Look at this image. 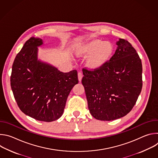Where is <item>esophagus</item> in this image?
I'll return each mask as SVG.
<instances>
[{"label":"esophagus","mask_w":158,"mask_h":158,"mask_svg":"<svg viewBox=\"0 0 158 158\" xmlns=\"http://www.w3.org/2000/svg\"><path fill=\"white\" fill-rule=\"evenodd\" d=\"M82 77H83L82 73H81V72H79V73H78V79H79V82H81V81Z\"/></svg>","instance_id":"esophagus-1"}]
</instances>
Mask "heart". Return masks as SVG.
<instances>
[{
  "label": "heart",
  "instance_id": "obj_1",
  "mask_svg": "<svg viewBox=\"0 0 158 158\" xmlns=\"http://www.w3.org/2000/svg\"><path fill=\"white\" fill-rule=\"evenodd\" d=\"M114 45L110 42H104L101 39H94L89 42L78 45L76 48L77 57H86L87 65L93 69H96L105 64L113 54Z\"/></svg>",
  "mask_w": 158,
  "mask_h": 158
}]
</instances>
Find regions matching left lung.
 <instances>
[{"mask_svg":"<svg viewBox=\"0 0 158 158\" xmlns=\"http://www.w3.org/2000/svg\"><path fill=\"white\" fill-rule=\"evenodd\" d=\"M114 54L96 69H82V84L90 113L112 121L132 110L143 87L141 60L128 40L119 39Z\"/></svg>","mask_w":158,"mask_h":158,"instance_id":"obj_1","label":"left lung"}]
</instances>
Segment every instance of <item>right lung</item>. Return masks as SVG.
Wrapping results in <instances>:
<instances>
[{
  "mask_svg": "<svg viewBox=\"0 0 158 158\" xmlns=\"http://www.w3.org/2000/svg\"><path fill=\"white\" fill-rule=\"evenodd\" d=\"M40 38L31 37L17 54L10 76L15 100L24 113L36 120L52 122L63 114L71 89L79 82L76 70L64 73L37 60Z\"/></svg>",
  "mask_w": 158,
  "mask_h": 158,
  "instance_id": "obj_1",
  "label": "right lung"
}]
</instances>
